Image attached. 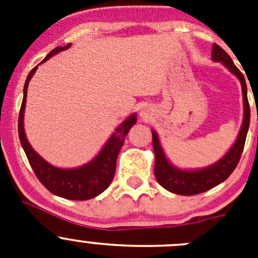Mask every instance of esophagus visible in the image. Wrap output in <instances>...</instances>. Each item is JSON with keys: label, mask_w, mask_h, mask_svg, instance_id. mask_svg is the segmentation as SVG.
Wrapping results in <instances>:
<instances>
[{"label": "esophagus", "mask_w": 258, "mask_h": 258, "mask_svg": "<svg viewBox=\"0 0 258 258\" xmlns=\"http://www.w3.org/2000/svg\"><path fill=\"white\" fill-rule=\"evenodd\" d=\"M141 115H145V112H142V113H141Z\"/></svg>", "instance_id": "34e87169"}]
</instances>
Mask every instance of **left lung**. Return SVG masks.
Segmentation results:
<instances>
[{"instance_id":"1","label":"left lung","mask_w":258,"mask_h":258,"mask_svg":"<svg viewBox=\"0 0 258 258\" xmlns=\"http://www.w3.org/2000/svg\"><path fill=\"white\" fill-rule=\"evenodd\" d=\"M212 59L222 61L223 64L240 80L241 90H243V102H244V120H243L240 132H239L238 140L234 143L231 150L220 161L208 166L206 169L200 170H181L170 165L166 160L165 155H164L157 134L152 132V145H154L155 152V177L164 188L173 194H177V195L190 197V195L206 192V191L213 188L214 186L220 184L221 182L226 181L238 165L241 152L244 149L245 138H247V132L250 121V108L247 98L245 79L239 71V68L234 64V61L231 60L229 54L216 44L212 47Z\"/></svg>"}]
</instances>
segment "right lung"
Instances as JSON below:
<instances>
[{"mask_svg": "<svg viewBox=\"0 0 258 258\" xmlns=\"http://www.w3.org/2000/svg\"><path fill=\"white\" fill-rule=\"evenodd\" d=\"M71 46V44L63 47H55L49 52L46 58L41 63L55 55L56 52L66 50ZM37 67L29 72L28 77L24 84V93H23V102L20 107L19 120H18V133L19 140L23 146V150L26 152L27 159L31 164L32 169L35 172L38 181L44 184L45 187L56 197L66 198L70 200H88L98 197L108 187L113 179L116 170V160L117 155L124 145L125 136L131 127L137 122L136 115H132L116 129L112 137L109 138L102 151L98 154L94 160L88 163L86 165L80 166L76 169H59L55 166L50 165L49 163L42 159L35 150L32 149L24 134V126H23V116H24V108H26L27 89L31 77L33 76Z\"/></svg>", "mask_w": 258, "mask_h": 258, "instance_id": "1", "label": "right lung"}]
</instances>
